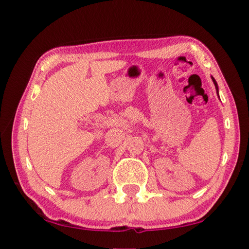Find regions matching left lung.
Returning a JSON list of instances; mask_svg holds the SVG:
<instances>
[{"mask_svg": "<svg viewBox=\"0 0 249 249\" xmlns=\"http://www.w3.org/2000/svg\"><path fill=\"white\" fill-rule=\"evenodd\" d=\"M212 81H213V83H214V86H215L216 93H217V95H218V87H217V83H216V81H215V79H214L213 77H212ZM218 98H220V96H218Z\"/></svg>", "mask_w": 249, "mask_h": 249, "instance_id": "left-lung-1", "label": "left lung"}]
</instances>
